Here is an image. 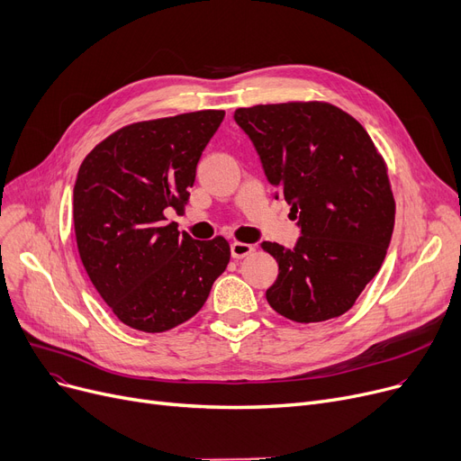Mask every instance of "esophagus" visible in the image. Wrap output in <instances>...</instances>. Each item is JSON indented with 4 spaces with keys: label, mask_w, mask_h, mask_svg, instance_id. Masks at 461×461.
Returning <instances> with one entry per match:
<instances>
[{
    "label": "esophagus",
    "mask_w": 461,
    "mask_h": 461,
    "mask_svg": "<svg viewBox=\"0 0 461 461\" xmlns=\"http://www.w3.org/2000/svg\"><path fill=\"white\" fill-rule=\"evenodd\" d=\"M255 251V248L251 244H244V242H234L230 244V255L232 258H244L248 255H251Z\"/></svg>",
    "instance_id": "esophagus-1"
}]
</instances>
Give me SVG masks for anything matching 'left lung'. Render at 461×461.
<instances>
[{
  "instance_id": "obj_1",
  "label": "left lung",
  "mask_w": 461,
  "mask_h": 461,
  "mask_svg": "<svg viewBox=\"0 0 461 461\" xmlns=\"http://www.w3.org/2000/svg\"><path fill=\"white\" fill-rule=\"evenodd\" d=\"M234 120L302 234L293 249L260 244L279 267L268 303L294 322L343 315L379 272L393 230L396 203L381 153L330 103L257 104L238 108Z\"/></svg>"
}]
</instances>
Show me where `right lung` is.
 <instances>
[{"label": "right lung", "instance_id": "right-lung-1", "mask_svg": "<svg viewBox=\"0 0 461 461\" xmlns=\"http://www.w3.org/2000/svg\"><path fill=\"white\" fill-rule=\"evenodd\" d=\"M223 111L131 123L78 168L73 219L82 265L113 313L140 332H165L199 312L230 260L223 236L193 240L167 223L182 212L196 163Z\"/></svg>", "mask_w": 461, "mask_h": 461}]
</instances>
